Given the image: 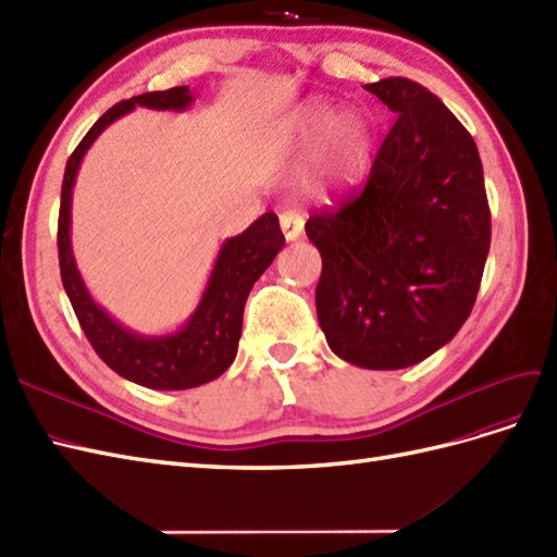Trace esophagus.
Wrapping results in <instances>:
<instances>
[{
    "instance_id": "1",
    "label": "esophagus",
    "mask_w": 557,
    "mask_h": 557,
    "mask_svg": "<svg viewBox=\"0 0 557 557\" xmlns=\"http://www.w3.org/2000/svg\"><path fill=\"white\" fill-rule=\"evenodd\" d=\"M280 225H282V233H284V237H287V242H294L304 233V216L296 211H284L280 216Z\"/></svg>"
}]
</instances>
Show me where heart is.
<instances>
[{"label":"heart","mask_w":557,"mask_h":557,"mask_svg":"<svg viewBox=\"0 0 557 557\" xmlns=\"http://www.w3.org/2000/svg\"><path fill=\"white\" fill-rule=\"evenodd\" d=\"M330 103H310L298 117L296 132L301 140H318L322 136L320 174L334 188H350L358 183L372 154V126L358 110L332 115Z\"/></svg>","instance_id":"heart-1"}]
</instances>
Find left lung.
<instances>
[{"label":"left lung","instance_id":"left-lung-1","mask_svg":"<svg viewBox=\"0 0 557 557\" xmlns=\"http://www.w3.org/2000/svg\"><path fill=\"white\" fill-rule=\"evenodd\" d=\"M395 112L364 188L315 211L318 320L341 360L417 364L456 336L475 306L492 219L473 136L407 77L367 84Z\"/></svg>","mask_w":557,"mask_h":557}]
</instances>
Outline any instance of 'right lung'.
I'll use <instances>...</instances> for the list:
<instances>
[{"instance_id":"right-lung-1","label":"right lung","mask_w":557,"mask_h":557,"mask_svg":"<svg viewBox=\"0 0 557 557\" xmlns=\"http://www.w3.org/2000/svg\"><path fill=\"white\" fill-rule=\"evenodd\" d=\"M193 103L188 87L148 91L112 106L79 140L65 164L61 211H59V263L65 294L73 304L79 326L89 344L112 372L152 391H185L202 386L221 376L233 364L242 336V315L247 296L265 268L284 247V235L273 211L256 219L245 233L223 242L216 265L211 270L202 301L183 324L169 336H140L124 330L98 306L82 282L70 245V205L73 185L84 152L117 117L136 106L152 110H185Z\"/></svg>"}]
</instances>
